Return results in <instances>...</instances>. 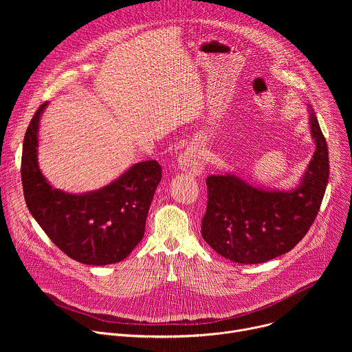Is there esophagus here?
<instances>
[{
	"mask_svg": "<svg viewBox=\"0 0 352 352\" xmlns=\"http://www.w3.org/2000/svg\"><path fill=\"white\" fill-rule=\"evenodd\" d=\"M178 166L182 171L188 173L192 177H197L202 174L205 170V162L200 148L195 144L188 146L178 159Z\"/></svg>",
	"mask_w": 352,
	"mask_h": 352,
	"instance_id": "obj_1",
	"label": "esophagus"
}]
</instances>
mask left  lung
<instances>
[{"mask_svg": "<svg viewBox=\"0 0 352 352\" xmlns=\"http://www.w3.org/2000/svg\"><path fill=\"white\" fill-rule=\"evenodd\" d=\"M316 150L296 188L263 189L226 173L210 175L202 236L226 259L255 265L287 254L305 236L320 209L329 181V150L309 109Z\"/></svg>", "mask_w": 352, "mask_h": 352, "instance_id": "left-lung-1", "label": "left lung"}]
</instances>
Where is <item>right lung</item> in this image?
Here are the masks:
<instances>
[{"instance_id": "1", "label": "right lung", "mask_w": 352, "mask_h": 352, "mask_svg": "<svg viewBox=\"0 0 352 352\" xmlns=\"http://www.w3.org/2000/svg\"><path fill=\"white\" fill-rule=\"evenodd\" d=\"M43 103L23 139L22 185L26 206L43 231L71 259L91 266L124 261L144 235L148 208L162 179L156 160L133 164L111 184L86 193L56 189L37 162Z\"/></svg>"}]
</instances>
